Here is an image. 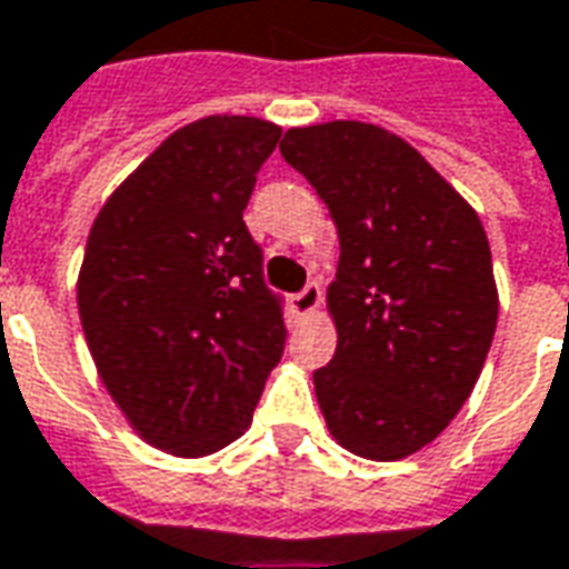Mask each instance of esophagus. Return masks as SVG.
I'll use <instances>...</instances> for the list:
<instances>
[{
	"label": "esophagus",
	"instance_id": "1",
	"mask_svg": "<svg viewBox=\"0 0 569 569\" xmlns=\"http://www.w3.org/2000/svg\"><path fill=\"white\" fill-rule=\"evenodd\" d=\"M320 301H323V292H320V286L311 283V286H305L298 296L289 298V308H292L296 317H311V313L320 308Z\"/></svg>",
	"mask_w": 569,
	"mask_h": 569
}]
</instances>
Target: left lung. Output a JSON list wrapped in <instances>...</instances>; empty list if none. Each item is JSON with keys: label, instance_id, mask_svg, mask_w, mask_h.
Here are the masks:
<instances>
[{"label": "left lung", "instance_id": "left-lung-1", "mask_svg": "<svg viewBox=\"0 0 569 569\" xmlns=\"http://www.w3.org/2000/svg\"><path fill=\"white\" fill-rule=\"evenodd\" d=\"M339 233L326 311L336 357L313 372L332 440L372 462L428 447L471 397L499 289L478 212L400 134L372 122L296 126L280 144Z\"/></svg>", "mask_w": 569, "mask_h": 569}]
</instances>
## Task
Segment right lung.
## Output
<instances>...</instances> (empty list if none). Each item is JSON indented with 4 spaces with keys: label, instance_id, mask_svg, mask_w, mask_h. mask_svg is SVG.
<instances>
[{
    "label": "right lung",
    "instance_id": "right-lung-1",
    "mask_svg": "<svg viewBox=\"0 0 569 569\" xmlns=\"http://www.w3.org/2000/svg\"><path fill=\"white\" fill-rule=\"evenodd\" d=\"M283 129L202 117L119 184L89 230L77 305L94 369L132 431L181 459L252 425L283 357L280 301L243 209Z\"/></svg>",
    "mask_w": 569,
    "mask_h": 569
}]
</instances>
